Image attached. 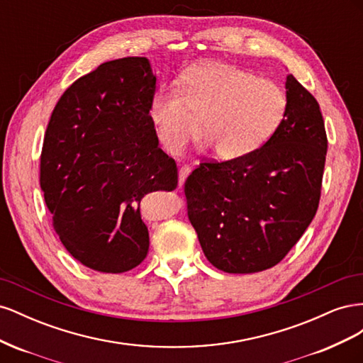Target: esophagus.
I'll return each instance as SVG.
<instances>
[{"label": "esophagus", "instance_id": "1", "mask_svg": "<svg viewBox=\"0 0 363 363\" xmlns=\"http://www.w3.org/2000/svg\"><path fill=\"white\" fill-rule=\"evenodd\" d=\"M191 174V167H182L180 171H179V188H183V184L186 182V179H188V175Z\"/></svg>", "mask_w": 363, "mask_h": 363}]
</instances>
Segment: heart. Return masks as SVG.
<instances>
[{"label":"heart","mask_w":363,"mask_h":363,"mask_svg":"<svg viewBox=\"0 0 363 363\" xmlns=\"http://www.w3.org/2000/svg\"><path fill=\"white\" fill-rule=\"evenodd\" d=\"M288 111L283 87L235 65L204 62L188 69L182 94L156 92L150 118L160 144L179 152L201 133L221 160H233L260 148L276 133Z\"/></svg>","instance_id":"obj_1"}]
</instances>
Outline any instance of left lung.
Listing matches in <instances>:
<instances>
[{"label":"left lung","instance_id":"obj_1","mask_svg":"<svg viewBox=\"0 0 363 363\" xmlns=\"http://www.w3.org/2000/svg\"><path fill=\"white\" fill-rule=\"evenodd\" d=\"M284 86L286 116L265 145L239 159L200 163L184 183L189 221L219 271L251 274L277 265L316 213L327 155L324 119L292 74Z\"/></svg>","mask_w":363,"mask_h":363}]
</instances>
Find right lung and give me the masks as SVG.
Returning a JSON list of instances; mask_svg holds the SVG:
<instances>
[{
	"label": "right lung",
	"mask_w": 363,
	"mask_h": 363,
	"mask_svg": "<svg viewBox=\"0 0 363 363\" xmlns=\"http://www.w3.org/2000/svg\"><path fill=\"white\" fill-rule=\"evenodd\" d=\"M155 91L147 57L106 62L65 91L48 123L43 199L60 242L94 271L138 267L150 247L140 200L177 188V164L150 118Z\"/></svg>",
	"instance_id": "right-lung-1"
}]
</instances>
